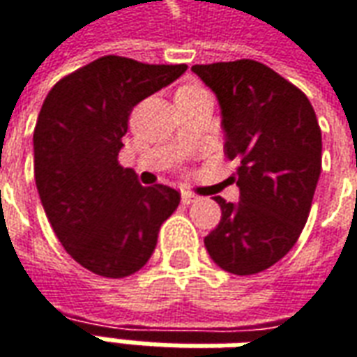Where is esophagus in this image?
I'll use <instances>...</instances> for the list:
<instances>
[{"label": "esophagus", "instance_id": "obj_1", "mask_svg": "<svg viewBox=\"0 0 357 357\" xmlns=\"http://www.w3.org/2000/svg\"><path fill=\"white\" fill-rule=\"evenodd\" d=\"M199 199L195 193H190V191H181V203L183 205H191V203H195Z\"/></svg>", "mask_w": 357, "mask_h": 357}]
</instances>
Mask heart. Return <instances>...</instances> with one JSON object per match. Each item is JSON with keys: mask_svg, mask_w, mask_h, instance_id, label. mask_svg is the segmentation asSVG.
<instances>
[{"mask_svg": "<svg viewBox=\"0 0 357 357\" xmlns=\"http://www.w3.org/2000/svg\"><path fill=\"white\" fill-rule=\"evenodd\" d=\"M179 91H199V86H181ZM178 91V93H179Z\"/></svg>", "mask_w": 357, "mask_h": 357, "instance_id": "1", "label": "heart"}]
</instances>
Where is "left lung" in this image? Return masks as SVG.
I'll use <instances>...</instances> for the list:
<instances>
[{
    "mask_svg": "<svg viewBox=\"0 0 357 357\" xmlns=\"http://www.w3.org/2000/svg\"><path fill=\"white\" fill-rule=\"evenodd\" d=\"M221 106L225 154L239 160V202L217 195L221 221L205 249L233 275H255L294 247L322 169V132L306 94L251 59L193 65Z\"/></svg>",
    "mask_w": 357,
    "mask_h": 357,
    "instance_id": "1",
    "label": "left lung"
}]
</instances>
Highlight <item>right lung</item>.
I'll list each match as a JSON object with an SVG mask.
<instances>
[{
	"mask_svg": "<svg viewBox=\"0 0 357 357\" xmlns=\"http://www.w3.org/2000/svg\"><path fill=\"white\" fill-rule=\"evenodd\" d=\"M188 70L100 56L47 94L33 132L35 183L65 251L94 275L122 278L152 257L179 193L144 188L118 164L132 108Z\"/></svg>",
	"mask_w": 357,
	"mask_h": 357,
	"instance_id": "add662e5",
	"label": "right lung"
}]
</instances>
